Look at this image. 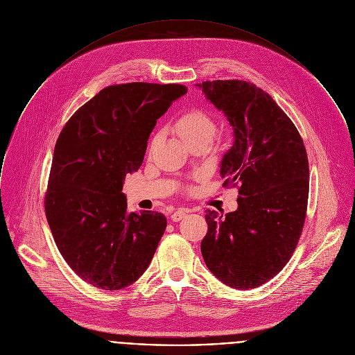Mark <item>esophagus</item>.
<instances>
[{
    "label": "esophagus",
    "instance_id": "1",
    "mask_svg": "<svg viewBox=\"0 0 355 355\" xmlns=\"http://www.w3.org/2000/svg\"><path fill=\"white\" fill-rule=\"evenodd\" d=\"M189 212H190L189 209H182V208H180V209L175 211V212L172 214V216H171V218H172V220H173V222H179V220H182V219H183Z\"/></svg>",
    "mask_w": 355,
    "mask_h": 355
}]
</instances>
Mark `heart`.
Returning a JSON list of instances; mask_svg holds the SVG:
<instances>
[{
	"instance_id": "b5f03b06",
	"label": "heart",
	"mask_w": 355,
	"mask_h": 355,
	"mask_svg": "<svg viewBox=\"0 0 355 355\" xmlns=\"http://www.w3.org/2000/svg\"><path fill=\"white\" fill-rule=\"evenodd\" d=\"M175 130L186 144H193L198 140H211L215 133V122L204 110L190 109L183 112L173 122ZM157 141V136L151 144Z\"/></svg>"
}]
</instances>
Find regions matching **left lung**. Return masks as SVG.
<instances>
[{
	"label": "left lung",
	"instance_id": "obj_1",
	"mask_svg": "<svg viewBox=\"0 0 355 355\" xmlns=\"http://www.w3.org/2000/svg\"><path fill=\"white\" fill-rule=\"evenodd\" d=\"M225 113L234 144L225 154V186L238 184V208L207 211L201 242L205 264L223 284L252 289L275 277L302 234L309 198V159L295 123L254 84L216 80L196 84Z\"/></svg>",
	"mask_w": 355,
	"mask_h": 355
}]
</instances>
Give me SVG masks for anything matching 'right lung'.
<instances>
[{
	"label": "right lung",
	"mask_w": 355,
	"mask_h": 355,
	"mask_svg": "<svg viewBox=\"0 0 355 355\" xmlns=\"http://www.w3.org/2000/svg\"><path fill=\"white\" fill-rule=\"evenodd\" d=\"M187 94L179 84L112 85L62 129L45 194V215L59 252L88 284L119 291L148 267L166 229L154 211L129 214L125 176L136 172L157 119Z\"/></svg>",
	"instance_id": "add662e5"
}]
</instances>
